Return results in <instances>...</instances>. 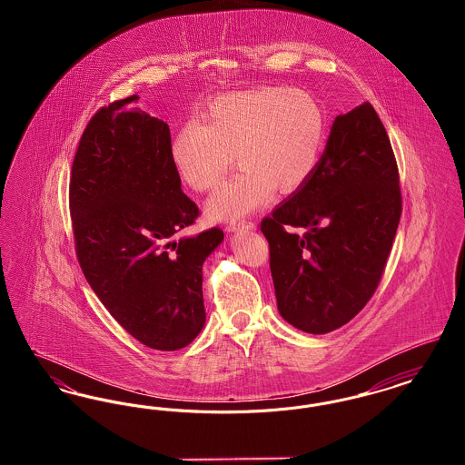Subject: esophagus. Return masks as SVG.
<instances>
[{"label": "esophagus", "instance_id": "1", "mask_svg": "<svg viewBox=\"0 0 465 465\" xmlns=\"http://www.w3.org/2000/svg\"><path fill=\"white\" fill-rule=\"evenodd\" d=\"M256 223L247 222V220H235L226 226L228 232H237V230H254Z\"/></svg>", "mask_w": 465, "mask_h": 465}]
</instances>
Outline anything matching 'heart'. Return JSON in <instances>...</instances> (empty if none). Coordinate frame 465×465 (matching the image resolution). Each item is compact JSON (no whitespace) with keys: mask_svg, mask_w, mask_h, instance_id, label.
<instances>
[{"mask_svg":"<svg viewBox=\"0 0 465 465\" xmlns=\"http://www.w3.org/2000/svg\"><path fill=\"white\" fill-rule=\"evenodd\" d=\"M328 139L321 103L288 87L232 92L216 97L200 120L177 129L169 153L179 177L195 192L213 190L233 153L241 173L207 202L214 222H235L273 195L292 193L317 171Z\"/></svg>","mask_w":465,"mask_h":465,"instance_id":"1","label":"heart"}]
</instances>
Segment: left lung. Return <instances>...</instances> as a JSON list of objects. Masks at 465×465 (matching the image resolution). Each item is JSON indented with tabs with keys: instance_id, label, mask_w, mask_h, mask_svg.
<instances>
[{
	"instance_id": "8db88e82",
	"label": "left lung",
	"mask_w": 465,
	"mask_h": 465,
	"mask_svg": "<svg viewBox=\"0 0 465 465\" xmlns=\"http://www.w3.org/2000/svg\"><path fill=\"white\" fill-rule=\"evenodd\" d=\"M401 203L396 156L375 108L364 103L338 114L313 176L262 222L277 309L289 324L324 334L364 309L387 265Z\"/></svg>"
}]
</instances>
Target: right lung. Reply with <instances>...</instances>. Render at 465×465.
Wrapping results in <instances>:
<instances>
[{
  "label": "right lung",
  "mask_w": 465,
  "mask_h": 465,
  "mask_svg": "<svg viewBox=\"0 0 465 465\" xmlns=\"http://www.w3.org/2000/svg\"><path fill=\"white\" fill-rule=\"evenodd\" d=\"M137 99L101 108L82 134L69 179L74 247L118 324L150 349L177 351L205 324L202 265L223 230L176 241L199 207L181 190L169 125Z\"/></svg>",
  "instance_id": "1"
}]
</instances>
